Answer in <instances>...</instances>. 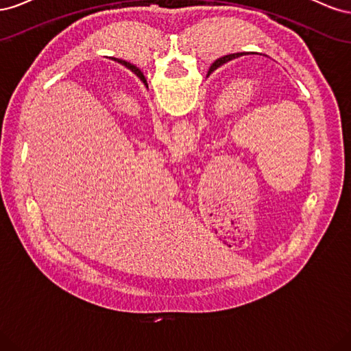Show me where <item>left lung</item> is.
Returning a JSON list of instances; mask_svg holds the SVG:
<instances>
[{
  "label": "left lung",
  "mask_w": 351,
  "mask_h": 351,
  "mask_svg": "<svg viewBox=\"0 0 351 351\" xmlns=\"http://www.w3.org/2000/svg\"><path fill=\"white\" fill-rule=\"evenodd\" d=\"M246 54H250V52H237V54H230V56H226V57H221V58H218L215 62H212V66H210V69H209V71H208V76L209 74L214 71V70H217L218 67H221L222 64H226V62H228V61H231V60H234V58H239V57H241V56H246ZM137 77H142V73H141V70L137 69L136 66H134V71H133Z\"/></svg>",
  "instance_id": "left-lung-1"
}]
</instances>
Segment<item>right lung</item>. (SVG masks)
Returning <instances> with one entry per match:
<instances>
[{"label": "right lung", "mask_w": 351, "mask_h": 351, "mask_svg": "<svg viewBox=\"0 0 351 351\" xmlns=\"http://www.w3.org/2000/svg\"><path fill=\"white\" fill-rule=\"evenodd\" d=\"M114 61H117V62H120V64H123L124 67H127L129 70H132V71H134V66L133 64H130L129 61H124V60H120V58H112ZM142 73V71H141ZM141 80L146 84V88H147V83H146V79H145V76H143V73H142V77H141Z\"/></svg>", "instance_id": "obj_1"}]
</instances>
